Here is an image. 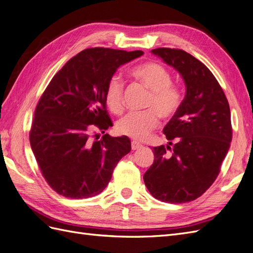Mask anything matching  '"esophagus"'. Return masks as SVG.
Segmentation results:
<instances>
[{
    "label": "esophagus",
    "instance_id": "1",
    "mask_svg": "<svg viewBox=\"0 0 253 253\" xmlns=\"http://www.w3.org/2000/svg\"><path fill=\"white\" fill-rule=\"evenodd\" d=\"M142 146H143V145L138 143V142H135V141H132V142H131V148H132V151L140 150V148H141Z\"/></svg>",
    "mask_w": 253,
    "mask_h": 253
}]
</instances>
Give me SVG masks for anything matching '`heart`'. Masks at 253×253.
<instances>
[{"label": "heart", "mask_w": 253, "mask_h": 253, "mask_svg": "<svg viewBox=\"0 0 253 253\" xmlns=\"http://www.w3.org/2000/svg\"><path fill=\"white\" fill-rule=\"evenodd\" d=\"M135 80L151 90L147 108L143 112H130L118 122L116 131L134 140L148 138L159 125V115L170 119L175 115L183 102L180 88L172 83L170 71L163 64L146 62L137 65L130 71ZM105 100L108 108L115 114L124 109V83L119 76L110 77L105 87Z\"/></svg>", "instance_id": "obj_1"}]
</instances>
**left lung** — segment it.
<instances>
[{
	"label": "left lung",
	"mask_w": 253,
	"mask_h": 253,
	"mask_svg": "<svg viewBox=\"0 0 253 253\" xmlns=\"http://www.w3.org/2000/svg\"><path fill=\"white\" fill-rule=\"evenodd\" d=\"M183 77L186 95L164 128L169 145L153 147L154 163L144 174L152 196L167 203L196 200L215 182L232 141L228 99L205 65L180 49L152 50Z\"/></svg>",
	"instance_id": "obj_1"
}]
</instances>
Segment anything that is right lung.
<instances>
[{"label":"right lung","mask_w":253,"mask_h":253,"mask_svg":"<svg viewBox=\"0 0 253 253\" xmlns=\"http://www.w3.org/2000/svg\"><path fill=\"white\" fill-rule=\"evenodd\" d=\"M143 51L89 48L57 71L38 101L30 131L32 151L43 178L69 199L99 194L114 168L131 151L126 135L100 138L112 126L105 87L120 66Z\"/></svg>","instance_id":"1"}]
</instances>
